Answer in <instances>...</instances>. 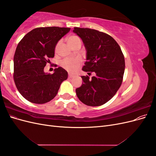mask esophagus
<instances>
[{
	"label": "esophagus",
	"instance_id": "34e87169",
	"mask_svg": "<svg viewBox=\"0 0 156 156\" xmlns=\"http://www.w3.org/2000/svg\"><path fill=\"white\" fill-rule=\"evenodd\" d=\"M68 77H69V78H72V77H73V75H72V74L69 73V75H68Z\"/></svg>",
	"mask_w": 156,
	"mask_h": 156
}]
</instances>
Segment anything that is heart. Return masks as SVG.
<instances>
[{"instance_id": "1", "label": "heart", "mask_w": 156, "mask_h": 156, "mask_svg": "<svg viewBox=\"0 0 156 156\" xmlns=\"http://www.w3.org/2000/svg\"><path fill=\"white\" fill-rule=\"evenodd\" d=\"M68 41L69 45L73 48L77 45H81V40L80 37L77 35H72L68 37ZM60 44V42H58L56 44L55 49L56 50ZM83 64V60L80 57L72 58H65L61 61L60 66L64 69L67 70L68 72L71 73H75L81 67Z\"/></svg>"}]
</instances>
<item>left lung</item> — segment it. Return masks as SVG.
Masks as SVG:
<instances>
[{
  "label": "left lung",
  "instance_id": "1",
  "mask_svg": "<svg viewBox=\"0 0 156 156\" xmlns=\"http://www.w3.org/2000/svg\"><path fill=\"white\" fill-rule=\"evenodd\" d=\"M87 49L84 72H95L90 79L82 76V86L76 89L79 100L88 106L105 104L120 87L125 69L124 56L115 39L106 33L88 28L74 27ZM91 72L90 73V72Z\"/></svg>",
  "mask_w": 156,
  "mask_h": 156
}]
</instances>
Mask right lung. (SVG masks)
<instances>
[{
  "label": "right lung",
  "mask_w": 156,
  "mask_h": 156,
  "mask_svg": "<svg viewBox=\"0 0 156 156\" xmlns=\"http://www.w3.org/2000/svg\"><path fill=\"white\" fill-rule=\"evenodd\" d=\"M70 28L48 27L32 30L19 42L13 57V80L18 91L27 100L37 104L48 103L56 96L68 79L61 67L53 74L44 67L54 57L55 46Z\"/></svg>",
  "instance_id": "1"
}]
</instances>
